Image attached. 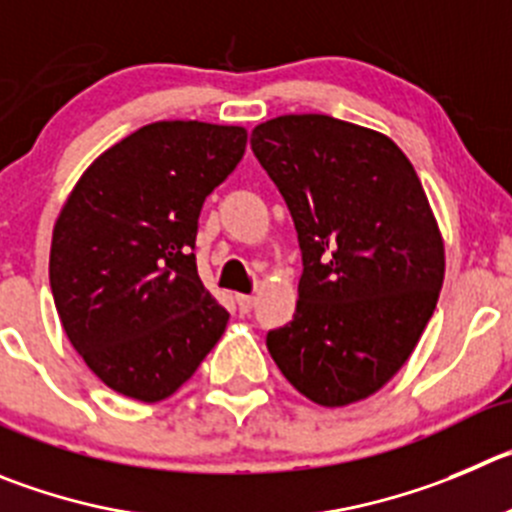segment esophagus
<instances>
[{"label":"esophagus","mask_w":512,"mask_h":512,"mask_svg":"<svg viewBox=\"0 0 512 512\" xmlns=\"http://www.w3.org/2000/svg\"><path fill=\"white\" fill-rule=\"evenodd\" d=\"M234 300H237L240 313H250L252 305H255V295H234Z\"/></svg>","instance_id":"esophagus-1"}]
</instances>
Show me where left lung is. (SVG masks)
Instances as JSON below:
<instances>
[{"label": "left lung", "mask_w": 512, "mask_h": 512, "mask_svg": "<svg viewBox=\"0 0 512 512\" xmlns=\"http://www.w3.org/2000/svg\"><path fill=\"white\" fill-rule=\"evenodd\" d=\"M250 146L303 257L293 321L267 333V351L321 407L366 399L407 364L442 290L422 181L391 138L321 113L260 123Z\"/></svg>", "instance_id": "8db88e82"}]
</instances>
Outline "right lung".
<instances>
[{
	"instance_id": "obj_1",
	"label": "right lung",
	"mask_w": 512,
	"mask_h": 512,
	"mask_svg": "<svg viewBox=\"0 0 512 512\" xmlns=\"http://www.w3.org/2000/svg\"><path fill=\"white\" fill-rule=\"evenodd\" d=\"M247 131L159 121L108 148L55 222L50 288L75 351L123 396L161 401L199 369L229 313L197 272L204 199L237 169Z\"/></svg>"
}]
</instances>
